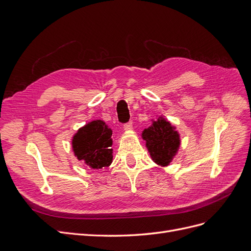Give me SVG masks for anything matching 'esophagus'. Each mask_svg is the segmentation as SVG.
<instances>
[{
	"instance_id": "obj_1",
	"label": "esophagus",
	"mask_w": 251,
	"mask_h": 251,
	"mask_svg": "<svg viewBox=\"0 0 251 251\" xmlns=\"http://www.w3.org/2000/svg\"><path fill=\"white\" fill-rule=\"evenodd\" d=\"M132 127H133V123H132V121H128V123L124 125V130L125 131H130Z\"/></svg>"
}]
</instances>
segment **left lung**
Segmentation results:
<instances>
[{
  "label": "left lung",
  "instance_id": "obj_1",
  "mask_svg": "<svg viewBox=\"0 0 251 251\" xmlns=\"http://www.w3.org/2000/svg\"><path fill=\"white\" fill-rule=\"evenodd\" d=\"M141 137L153 161L158 165H169L180 147V136L170 121L159 117L151 126L144 128Z\"/></svg>",
  "mask_w": 251,
  "mask_h": 251
}]
</instances>
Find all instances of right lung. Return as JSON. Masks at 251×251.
Masks as SVG:
<instances>
[{
  "instance_id": "right-lung-1",
  "label": "right lung",
  "mask_w": 251,
  "mask_h": 251,
  "mask_svg": "<svg viewBox=\"0 0 251 251\" xmlns=\"http://www.w3.org/2000/svg\"><path fill=\"white\" fill-rule=\"evenodd\" d=\"M112 130L102 120H93L83 126L73 136L72 148L78 160L91 169L107 168L113 160Z\"/></svg>"
}]
</instances>
